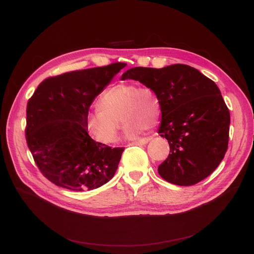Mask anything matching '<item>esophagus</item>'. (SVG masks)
<instances>
[{"instance_id": "esophagus-1", "label": "esophagus", "mask_w": 254, "mask_h": 254, "mask_svg": "<svg viewBox=\"0 0 254 254\" xmlns=\"http://www.w3.org/2000/svg\"><path fill=\"white\" fill-rule=\"evenodd\" d=\"M150 140H151V138H143V139H141V140H139V141H135V142L130 143V145L142 146V145H146V144H147Z\"/></svg>"}]
</instances>
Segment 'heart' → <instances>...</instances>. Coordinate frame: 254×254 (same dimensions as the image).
<instances>
[{
  "label": "heart",
  "mask_w": 254,
  "mask_h": 254,
  "mask_svg": "<svg viewBox=\"0 0 254 254\" xmlns=\"http://www.w3.org/2000/svg\"><path fill=\"white\" fill-rule=\"evenodd\" d=\"M162 114V105L156 92L149 86L122 82L104 91L99 107L88 113L86 128L102 143H113L122 125L127 138L135 139L144 129L153 128Z\"/></svg>",
  "instance_id": "heart-1"
}]
</instances>
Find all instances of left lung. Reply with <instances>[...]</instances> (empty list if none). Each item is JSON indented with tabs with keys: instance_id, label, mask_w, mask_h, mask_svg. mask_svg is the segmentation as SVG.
Instances as JSON below:
<instances>
[{
	"instance_id": "obj_1",
	"label": "left lung",
	"mask_w": 254,
	"mask_h": 254,
	"mask_svg": "<svg viewBox=\"0 0 254 254\" xmlns=\"http://www.w3.org/2000/svg\"><path fill=\"white\" fill-rule=\"evenodd\" d=\"M151 87L162 105L158 134L170 154L157 171L166 181L190 186L214 171L228 150L231 116L218 86L198 70L175 64L162 69L136 66L122 80Z\"/></svg>"
}]
</instances>
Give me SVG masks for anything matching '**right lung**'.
I'll return each instance as SVG.
<instances>
[{
	"instance_id": "1",
	"label": "right lung",
	"mask_w": 254,
	"mask_h": 254,
	"mask_svg": "<svg viewBox=\"0 0 254 254\" xmlns=\"http://www.w3.org/2000/svg\"><path fill=\"white\" fill-rule=\"evenodd\" d=\"M127 64L49 77L26 106L25 139L34 161L53 184L92 190L114 176L125 147L92 140L86 128L91 103Z\"/></svg>"
}]
</instances>
